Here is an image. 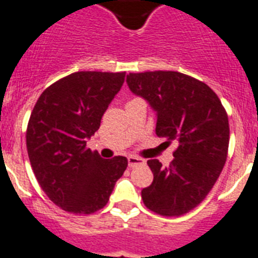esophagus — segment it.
I'll use <instances>...</instances> for the list:
<instances>
[{
	"label": "esophagus",
	"instance_id": "34e87169",
	"mask_svg": "<svg viewBox=\"0 0 258 258\" xmlns=\"http://www.w3.org/2000/svg\"><path fill=\"white\" fill-rule=\"evenodd\" d=\"M142 163H145V161L142 159V158L138 157H128V167H137V166L142 165Z\"/></svg>",
	"mask_w": 258,
	"mask_h": 258
}]
</instances>
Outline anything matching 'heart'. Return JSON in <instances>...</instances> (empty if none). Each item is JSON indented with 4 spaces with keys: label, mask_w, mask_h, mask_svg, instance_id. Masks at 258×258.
Wrapping results in <instances>:
<instances>
[{
    "label": "heart",
    "mask_w": 258,
    "mask_h": 258,
    "mask_svg": "<svg viewBox=\"0 0 258 258\" xmlns=\"http://www.w3.org/2000/svg\"><path fill=\"white\" fill-rule=\"evenodd\" d=\"M134 100H142V99H139V97H134V99H131L130 101H134Z\"/></svg>",
    "instance_id": "1"
}]
</instances>
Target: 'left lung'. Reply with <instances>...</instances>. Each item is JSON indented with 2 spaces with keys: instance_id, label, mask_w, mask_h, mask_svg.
<instances>
[{
  "instance_id": "8db88e82",
  "label": "left lung",
  "mask_w": 258,
  "mask_h": 258,
  "mask_svg": "<svg viewBox=\"0 0 258 258\" xmlns=\"http://www.w3.org/2000/svg\"><path fill=\"white\" fill-rule=\"evenodd\" d=\"M127 84L157 111L158 137L178 143L169 167L147 161L154 180L142 190L143 204L163 217L183 216L206 198L224 169L230 134L226 109L208 84L180 72L130 74Z\"/></svg>"
}]
</instances>
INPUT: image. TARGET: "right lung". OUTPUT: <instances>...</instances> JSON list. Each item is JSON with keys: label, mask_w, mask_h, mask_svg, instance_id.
<instances>
[{"label": "right lung", "mask_w": 258, "mask_h": 258, "mask_svg": "<svg viewBox=\"0 0 258 258\" xmlns=\"http://www.w3.org/2000/svg\"><path fill=\"white\" fill-rule=\"evenodd\" d=\"M125 72L82 71L40 95L26 128L32 170L54 205L72 214H92L107 205L127 169L125 157L103 158L87 147Z\"/></svg>", "instance_id": "1"}]
</instances>
